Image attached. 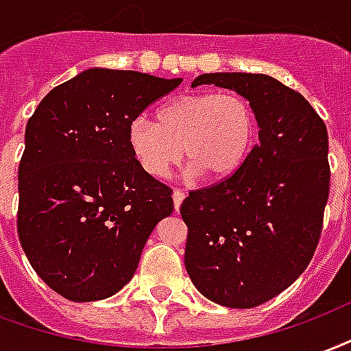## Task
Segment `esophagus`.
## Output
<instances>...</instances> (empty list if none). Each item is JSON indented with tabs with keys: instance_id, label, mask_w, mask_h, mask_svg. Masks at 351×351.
<instances>
[{
	"instance_id": "34e87169",
	"label": "esophagus",
	"mask_w": 351,
	"mask_h": 351,
	"mask_svg": "<svg viewBox=\"0 0 351 351\" xmlns=\"http://www.w3.org/2000/svg\"><path fill=\"white\" fill-rule=\"evenodd\" d=\"M184 197H186L184 189H175V191H173V202H175V210L180 208V204H182Z\"/></svg>"
}]
</instances>
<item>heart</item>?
<instances>
[{
    "mask_svg": "<svg viewBox=\"0 0 351 351\" xmlns=\"http://www.w3.org/2000/svg\"><path fill=\"white\" fill-rule=\"evenodd\" d=\"M256 119L238 93H191L160 106L156 121L137 117L128 130L130 149L145 173L163 178L182 158L210 180L243 165L255 145Z\"/></svg>",
    "mask_w": 351,
    "mask_h": 351,
    "instance_id": "b5f03b06",
    "label": "heart"
}]
</instances>
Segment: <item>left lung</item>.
Returning <instances> with one entry per match:
<instances>
[{
	"instance_id": "obj_1",
	"label": "left lung",
	"mask_w": 351,
	"mask_h": 351,
	"mask_svg": "<svg viewBox=\"0 0 351 351\" xmlns=\"http://www.w3.org/2000/svg\"><path fill=\"white\" fill-rule=\"evenodd\" d=\"M197 85L247 98L261 132L238 171L184 199V264L210 301L256 307L305 271L320 241L331 178L328 128L298 90L266 74H202Z\"/></svg>"
}]
</instances>
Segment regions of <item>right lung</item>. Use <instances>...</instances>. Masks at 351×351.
Returning a JSON list of instances; mask_svg holds the SVG:
<instances>
[{
  "mask_svg": "<svg viewBox=\"0 0 351 351\" xmlns=\"http://www.w3.org/2000/svg\"><path fill=\"white\" fill-rule=\"evenodd\" d=\"M180 83L89 69L51 89L27 121L18 236L33 269L59 295L117 294L158 221L173 214V189L143 171L128 130Z\"/></svg>",
  "mask_w": 351,
  "mask_h": 351,
  "instance_id": "1",
  "label": "right lung"
}]
</instances>
